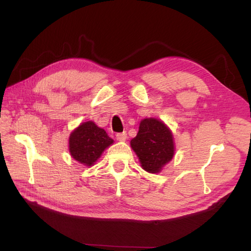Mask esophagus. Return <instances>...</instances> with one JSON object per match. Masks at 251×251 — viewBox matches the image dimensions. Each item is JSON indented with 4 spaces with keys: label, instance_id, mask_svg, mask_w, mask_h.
<instances>
[{
    "label": "esophagus",
    "instance_id": "esophagus-1",
    "mask_svg": "<svg viewBox=\"0 0 251 251\" xmlns=\"http://www.w3.org/2000/svg\"><path fill=\"white\" fill-rule=\"evenodd\" d=\"M127 138V134L126 131H123V132H120V134L116 135V139L119 141H125Z\"/></svg>",
    "mask_w": 251,
    "mask_h": 251
}]
</instances>
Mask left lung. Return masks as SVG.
Masks as SVG:
<instances>
[{
  "label": "left lung",
  "instance_id": "left-lung-1",
  "mask_svg": "<svg viewBox=\"0 0 251 251\" xmlns=\"http://www.w3.org/2000/svg\"><path fill=\"white\" fill-rule=\"evenodd\" d=\"M130 147L139 158L142 169L150 174L161 173L175 155L174 135L169 127L155 117L140 122L139 130L130 140Z\"/></svg>",
  "mask_w": 251,
  "mask_h": 251
}]
</instances>
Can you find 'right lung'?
Masks as SVG:
<instances>
[{
	"label": "right lung",
	"mask_w": 251,
	"mask_h": 251,
	"mask_svg": "<svg viewBox=\"0 0 251 251\" xmlns=\"http://www.w3.org/2000/svg\"><path fill=\"white\" fill-rule=\"evenodd\" d=\"M114 140L93 121L81 123L69 137V152L79 164L90 167Z\"/></svg>",
	"instance_id": "add662e5"
}]
</instances>
